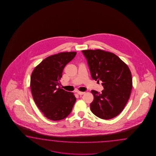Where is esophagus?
<instances>
[{
  "label": "esophagus",
  "instance_id": "obj_1",
  "mask_svg": "<svg viewBox=\"0 0 156 156\" xmlns=\"http://www.w3.org/2000/svg\"><path fill=\"white\" fill-rule=\"evenodd\" d=\"M77 94H78L79 95H82L85 94V92H81V91H77Z\"/></svg>",
  "mask_w": 156,
  "mask_h": 156
}]
</instances>
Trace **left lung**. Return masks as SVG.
<instances>
[{
    "instance_id": "1",
    "label": "left lung",
    "mask_w": 156,
    "mask_h": 156,
    "mask_svg": "<svg viewBox=\"0 0 156 156\" xmlns=\"http://www.w3.org/2000/svg\"><path fill=\"white\" fill-rule=\"evenodd\" d=\"M93 80L102 81L101 93L91 90L94 100L90 109L94 115L110 119L123 111L132 89V77L128 66L115 54L101 50L82 51Z\"/></svg>"
}]
</instances>
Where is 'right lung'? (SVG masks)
I'll return each instance as SVG.
<instances>
[{
    "mask_svg": "<svg viewBox=\"0 0 156 156\" xmlns=\"http://www.w3.org/2000/svg\"><path fill=\"white\" fill-rule=\"evenodd\" d=\"M76 55V52H66L50 56L32 73L30 86L33 100L48 119L57 121L66 118L76 100L73 93L60 87L63 69Z\"/></svg>",
    "mask_w": 156,
    "mask_h": 156,
    "instance_id": "add662e5",
    "label": "right lung"
}]
</instances>
